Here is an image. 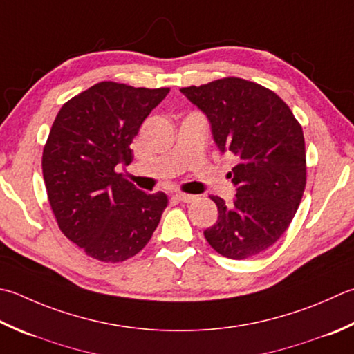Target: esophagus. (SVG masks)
Listing matches in <instances>:
<instances>
[{"label":"esophagus","mask_w":354,"mask_h":354,"mask_svg":"<svg viewBox=\"0 0 354 354\" xmlns=\"http://www.w3.org/2000/svg\"><path fill=\"white\" fill-rule=\"evenodd\" d=\"M175 198H176L178 201H181V203H192V201L195 199V196H192V195H185V193H176Z\"/></svg>","instance_id":"1"}]
</instances>
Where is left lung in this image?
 <instances>
[{
    "mask_svg": "<svg viewBox=\"0 0 354 354\" xmlns=\"http://www.w3.org/2000/svg\"><path fill=\"white\" fill-rule=\"evenodd\" d=\"M181 92L209 118L219 150L238 159L228 173L236 198L227 205L210 196L219 216L204 236L225 258H253L286 233L301 204L307 183L301 124L272 90L234 76Z\"/></svg>",
    "mask_w": 354,
    "mask_h": 354,
    "instance_id": "8db88e82",
    "label": "left lung"
}]
</instances>
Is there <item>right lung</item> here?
Segmentation results:
<instances>
[{"label":"right lung","mask_w":354,"mask_h":354,"mask_svg":"<svg viewBox=\"0 0 354 354\" xmlns=\"http://www.w3.org/2000/svg\"><path fill=\"white\" fill-rule=\"evenodd\" d=\"M170 88L102 81L61 107L43 150L47 198L59 230L87 256L122 262L147 245L169 204L127 181L116 165Z\"/></svg>","instance_id":"obj_1"}]
</instances>
